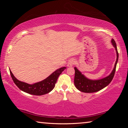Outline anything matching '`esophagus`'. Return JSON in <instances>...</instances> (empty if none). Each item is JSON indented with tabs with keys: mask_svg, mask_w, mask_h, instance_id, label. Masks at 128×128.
<instances>
[{
	"mask_svg": "<svg viewBox=\"0 0 128 128\" xmlns=\"http://www.w3.org/2000/svg\"><path fill=\"white\" fill-rule=\"evenodd\" d=\"M75 64V61L74 60H70V61L68 63V65H67V66L68 67H70L73 66V65Z\"/></svg>",
	"mask_w": 128,
	"mask_h": 128,
	"instance_id": "esophagus-1",
	"label": "esophagus"
}]
</instances>
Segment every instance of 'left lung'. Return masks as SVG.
<instances>
[{
	"label": "left lung",
	"mask_w": 128,
	"mask_h": 128,
	"mask_svg": "<svg viewBox=\"0 0 128 128\" xmlns=\"http://www.w3.org/2000/svg\"><path fill=\"white\" fill-rule=\"evenodd\" d=\"M111 43L113 46L115 48L116 52V61L114 64V68L111 73L104 78L102 79L97 80H92L88 78L85 77L80 71L76 67H74L75 70V75H74V85L78 90L80 92L86 93L90 92H95L98 91L103 89V88H106L110 84L112 81V79L114 77V73H115L116 64L118 63V54L117 50L116 43L114 39H112Z\"/></svg>",
	"instance_id": "1"
}]
</instances>
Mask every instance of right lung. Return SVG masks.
<instances>
[{
    "label": "right lung",
    "instance_id": "add662e5",
    "mask_svg": "<svg viewBox=\"0 0 128 128\" xmlns=\"http://www.w3.org/2000/svg\"><path fill=\"white\" fill-rule=\"evenodd\" d=\"M65 69H66V67H62L56 70L46 79L33 84H29L19 81L14 76L10 70V72L14 83L21 90L32 95H42L47 94L54 89L58 77Z\"/></svg>",
    "mask_w": 128,
    "mask_h": 128
}]
</instances>
